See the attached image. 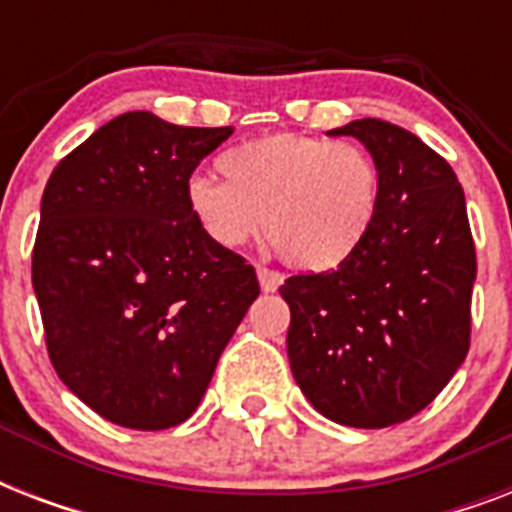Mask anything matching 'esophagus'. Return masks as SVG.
<instances>
[{
  "mask_svg": "<svg viewBox=\"0 0 512 512\" xmlns=\"http://www.w3.org/2000/svg\"><path fill=\"white\" fill-rule=\"evenodd\" d=\"M257 279H260V287H263V292H276V289L281 287V281H284V276L276 271H271V268H257Z\"/></svg>",
  "mask_w": 512,
  "mask_h": 512,
  "instance_id": "34e87169",
  "label": "esophagus"
}]
</instances>
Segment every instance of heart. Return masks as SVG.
I'll return each mask as SVG.
<instances>
[{
  "label": "heart",
  "mask_w": 512,
  "mask_h": 512,
  "mask_svg": "<svg viewBox=\"0 0 512 512\" xmlns=\"http://www.w3.org/2000/svg\"><path fill=\"white\" fill-rule=\"evenodd\" d=\"M220 172L193 175L185 201L209 239L228 249L265 233L284 263L321 273L356 255L380 212V167L366 148L279 132L231 148Z\"/></svg>",
  "instance_id": "obj_1"
}]
</instances>
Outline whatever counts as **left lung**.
Returning <instances> with one entry per match:
<instances>
[{
    "instance_id": "8db88e82",
    "label": "left lung",
    "mask_w": 512,
    "mask_h": 512,
    "mask_svg": "<svg viewBox=\"0 0 512 512\" xmlns=\"http://www.w3.org/2000/svg\"><path fill=\"white\" fill-rule=\"evenodd\" d=\"M327 135L374 156L380 212L335 271L281 284L289 366L316 412L388 428L422 412L468 356L476 247L465 193L446 159L396 124L356 119Z\"/></svg>"
}]
</instances>
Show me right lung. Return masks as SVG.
<instances>
[{
  "mask_svg": "<svg viewBox=\"0 0 512 512\" xmlns=\"http://www.w3.org/2000/svg\"><path fill=\"white\" fill-rule=\"evenodd\" d=\"M231 132L130 111L47 180L31 263L47 353L114 425L188 420L260 295L255 268L209 239L185 201L193 170Z\"/></svg>",
  "mask_w": 512,
  "mask_h": 512,
  "instance_id": "right-lung-1",
  "label": "right lung"
}]
</instances>
